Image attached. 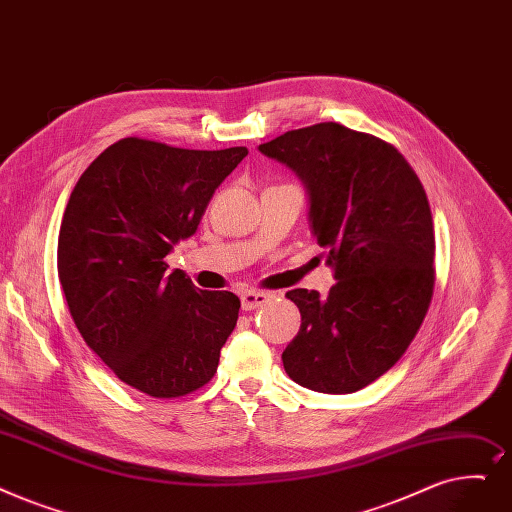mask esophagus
I'll list each match as a JSON object with an SVG mask.
<instances>
[{
	"label": "esophagus",
	"instance_id": "obj_1",
	"mask_svg": "<svg viewBox=\"0 0 512 512\" xmlns=\"http://www.w3.org/2000/svg\"><path fill=\"white\" fill-rule=\"evenodd\" d=\"M270 293H263V291H247V293H242V297H240V301H242V309L244 311H251V309H257V307H261V305H265L270 301Z\"/></svg>",
	"mask_w": 512,
	"mask_h": 512
}]
</instances>
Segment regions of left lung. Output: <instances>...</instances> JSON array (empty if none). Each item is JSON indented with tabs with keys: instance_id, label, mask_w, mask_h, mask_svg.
Instances as JSON below:
<instances>
[{
	"instance_id": "1",
	"label": "left lung",
	"mask_w": 512,
	"mask_h": 512,
	"mask_svg": "<svg viewBox=\"0 0 512 512\" xmlns=\"http://www.w3.org/2000/svg\"><path fill=\"white\" fill-rule=\"evenodd\" d=\"M259 150L305 184L311 232L337 280L326 297L286 293L301 328L284 370L311 391H360L402 358L427 316L435 234L425 188L395 146L332 121Z\"/></svg>"
}]
</instances>
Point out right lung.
Wrapping results in <instances>:
<instances>
[{
    "instance_id": "add662e5",
    "label": "right lung",
    "mask_w": 512,
    "mask_h": 512,
    "mask_svg": "<svg viewBox=\"0 0 512 512\" xmlns=\"http://www.w3.org/2000/svg\"><path fill=\"white\" fill-rule=\"evenodd\" d=\"M249 150H188L123 138L83 171L64 209L58 278L83 341L150 397L205 387L240 299L201 291L165 257L190 238Z\"/></svg>"
}]
</instances>
